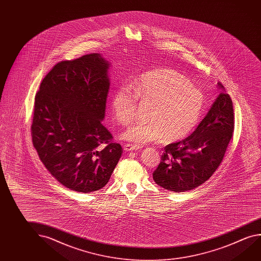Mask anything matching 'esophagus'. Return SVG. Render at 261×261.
<instances>
[{"instance_id": "34e87169", "label": "esophagus", "mask_w": 261, "mask_h": 261, "mask_svg": "<svg viewBox=\"0 0 261 261\" xmlns=\"http://www.w3.org/2000/svg\"><path fill=\"white\" fill-rule=\"evenodd\" d=\"M140 148L139 145H133V144H125L124 145V149L125 151H134V150H138Z\"/></svg>"}]
</instances>
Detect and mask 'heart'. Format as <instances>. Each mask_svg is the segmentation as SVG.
Returning <instances> with one entry per match:
<instances>
[{
	"instance_id": "b5f03b06",
	"label": "heart",
	"mask_w": 261,
	"mask_h": 261,
	"mask_svg": "<svg viewBox=\"0 0 261 261\" xmlns=\"http://www.w3.org/2000/svg\"><path fill=\"white\" fill-rule=\"evenodd\" d=\"M137 99L153 106L148 123L133 124L123 134L124 139L137 145L184 139L198 124L205 103L204 93L183 73L171 68L150 70L135 79L131 87L122 85L115 90L111 110L118 124L134 120Z\"/></svg>"
}]
</instances>
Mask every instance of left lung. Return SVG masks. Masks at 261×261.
I'll list each match as a JSON object with an SVG mask.
<instances>
[{
	"instance_id": "8db88e82",
	"label": "left lung",
	"mask_w": 261,
	"mask_h": 261,
	"mask_svg": "<svg viewBox=\"0 0 261 261\" xmlns=\"http://www.w3.org/2000/svg\"><path fill=\"white\" fill-rule=\"evenodd\" d=\"M204 119L189 137L169 144L158 168L154 182L173 192H185L208 180L222 162L234 132V109L224 86Z\"/></svg>"
}]
</instances>
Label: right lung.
<instances>
[{"mask_svg": "<svg viewBox=\"0 0 261 261\" xmlns=\"http://www.w3.org/2000/svg\"><path fill=\"white\" fill-rule=\"evenodd\" d=\"M109 66L95 53L62 61L43 78L35 95L34 146L51 175L76 192L103 188L123 153L102 124Z\"/></svg>", "mask_w": 261, "mask_h": 261, "instance_id": "right-lung-1", "label": "right lung"}]
</instances>
